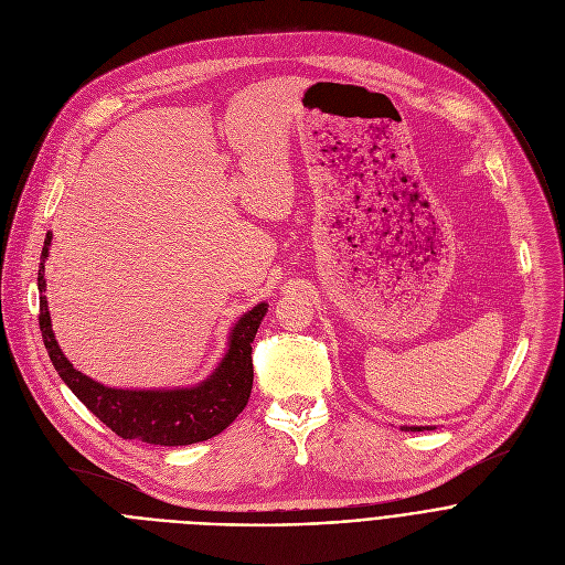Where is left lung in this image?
I'll return each instance as SVG.
<instances>
[{"label": "left lung", "mask_w": 565, "mask_h": 565, "mask_svg": "<svg viewBox=\"0 0 565 565\" xmlns=\"http://www.w3.org/2000/svg\"><path fill=\"white\" fill-rule=\"evenodd\" d=\"M402 429H405V431H423V429H434V427H402Z\"/></svg>", "instance_id": "left-lung-1"}]
</instances>
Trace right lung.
Returning a JSON list of instances; mask_svg holds the SVG:
<instances>
[{
	"label": "right lung",
	"mask_w": 565,
	"mask_h": 565,
	"mask_svg": "<svg viewBox=\"0 0 565 565\" xmlns=\"http://www.w3.org/2000/svg\"><path fill=\"white\" fill-rule=\"evenodd\" d=\"M53 234L49 232L38 270L40 290V331L49 358L83 405L100 418L114 434L125 440H142L160 447L192 445L214 438L244 412L253 391V342L268 303L262 301L238 317L230 331L227 351L218 366L199 384L174 388H116L105 386L73 369L64 358L51 329L46 303L44 262L49 257Z\"/></svg>",
	"instance_id": "obj_1"
}]
</instances>
